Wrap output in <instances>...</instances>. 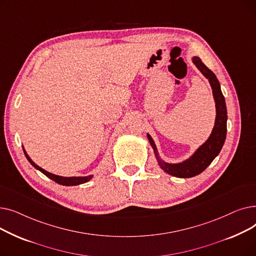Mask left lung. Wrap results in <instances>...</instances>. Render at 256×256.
<instances>
[{
	"label": "left lung",
	"mask_w": 256,
	"mask_h": 256,
	"mask_svg": "<svg viewBox=\"0 0 256 256\" xmlns=\"http://www.w3.org/2000/svg\"><path fill=\"white\" fill-rule=\"evenodd\" d=\"M192 62L196 65L200 72L208 80L212 90L214 104H216V119H214V126L210 137L204 144H201L198 147L190 158H188L180 163H168L160 156L154 139L148 132L146 134L160 169L172 176L180 178H189L198 176L208 167L214 158L221 152L226 139L227 132L226 104L216 74L208 68L199 57L194 56L192 58Z\"/></svg>",
	"instance_id": "1"
}]
</instances>
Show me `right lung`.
Segmentation results:
<instances>
[{"label":"right lung","instance_id":"1","mask_svg":"<svg viewBox=\"0 0 256 256\" xmlns=\"http://www.w3.org/2000/svg\"><path fill=\"white\" fill-rule=\"evenodd\" d=\"M22 150H24V154L26 160H29L30 164L34 168H36L40 172H42L46 176H48V178H50L54 182H56L59 184H62V186H76V184H85V182H89L93 178V174H92V176H72V178H65V176H56V174H52L50 172H48L46 170L42 169V167H39L37 164H35L33 160H31V158L28 156V154H26V152L24 150V146H22Z\"/></svg>","mask_w":256,"mask_h":256}]
</instances>
